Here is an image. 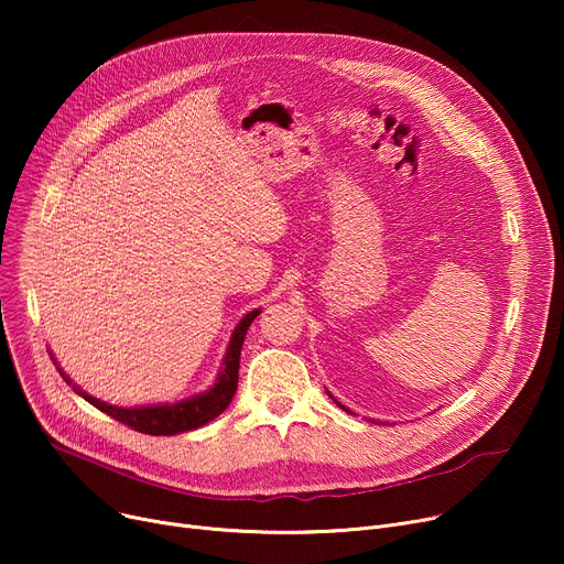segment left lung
Returning a JSON list of instances; mask_svg holds the SVG:
<instances>
[{"label":"left lung","mask_w":564,"mask_h":564,"mask_svg":"<svg viewBox=\"0 0 564 564\" xmlns=\"http://www.w3.org/2000/svg\"><path fill=\"white\" fill-rule=\"evenodd\" d=\"M329 395H332V393H329ZM332 398H334V395H332ZM334 402H336V404H338V406H340V409H345V406H343V404H340V402H338V400H336V398H334ZM345 411H347V413H351V411H349V409H345Z\"/></svg>","instance_id":"1"}]
</instances>
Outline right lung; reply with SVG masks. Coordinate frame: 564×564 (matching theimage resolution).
<instances>
[{"instance_id":"1","label":"right lung","mask_w":564,"mask_h":564,"mask_svg":"<svg viewBox=\"0 0 564 564\" xmlns=\"http://www.w3.org/2000/svg\"><path fill=\"white\" fill-rule=\"evenodd\" d=\"M260 315V308L247 313L240 324H237L224 364L219 368V375L215 379V383L207 391L185 398L181 402H164V404H141V406H118V404H107L100 398L88 395L86 391H82L77 383H73V379L58 368L62 377L70 383L73 391L77 395H82L86 402H91L96 409L105 411L107 416L116 419L118 423H123L141 434H153V436H173V434H183L196 427H203L205 423L215 421L219 413L230 404L235 391H237V370H240V354H242V345H245V336L251 327V322ZM56 364V361H54Z\"/></svg>"}]
</instances>
